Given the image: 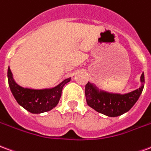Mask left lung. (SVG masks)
<instances>
[{"instance_id":"1","label":"left lung","mask_w":151,"mask_h":151,"mask_svg":"<svg viewBox=\"0 0 151 151\" xmlns=\"http://www.w3.org/2000/svg\"><path fill=\"white\" fill-rule=\"evenodd\" d=\"M141 82H145L144 73L141 76ZM144 84L135 91L121 95L106 92H98L96 87L88 83L85 85L87 104L98 113L109 116H117L128 112L139 98Z\"/></svg>"}]
</instances>
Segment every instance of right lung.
<instances>
[{
  "label": "right lung",
  "mask_w": 151,
  "mask_h": 151,
  "mask_svg": "<svg viewBox=\"0 0 151 151\" xmlns=\"http://www.w3.org/2000/svg\"><path fill=\"white\" fill-rule=\"evenodd\" d=\"M70 80L71 78L66 79L59 85L50 89L24 88L14 81L10 68H8L9 86L14 98L21 106L31 113H44L55 107L61 97L63 88Z\"/></svg>",
  "instance_id": "obj_1"
}]
</instances>
